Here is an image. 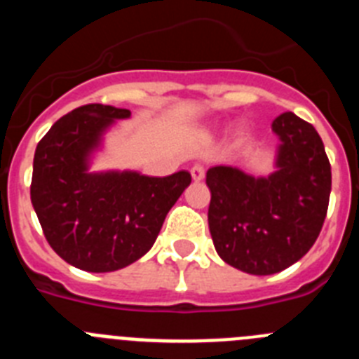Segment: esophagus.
Wrapping results in <instances>:
<instances>
[{
	"instance_id": "esophagus-1",
	"label": "esophagus",
	"mask_w": 359,
	"mask_h": 359,
	"mask_svg": "<svg viewBox=\"0 0 359 359\" xmlns=\"http://www.w3.org/2000/svg\"><path fill=\"white\" fill-rule=\"evenodd\" d=\"M190 174H192V180H194V182H201L203 177H205V167L196 163L194 167L190 169Z\"/></svg>"
}]
</instances>
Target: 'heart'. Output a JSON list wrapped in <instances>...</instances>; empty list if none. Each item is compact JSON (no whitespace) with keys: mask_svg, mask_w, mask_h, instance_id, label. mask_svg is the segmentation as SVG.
Segmentation results:
<instances>
[{"mask_svg":"<svg viewBox=\"0 0 359 359\" xmlns=\"http://www.w3.org/2000/svg\"><path fill=\"white\" fill-rule=\"evenodd\" d=\"M236 136H237V138H239V136H241V131H239V129H237V131H236Z\"/></svg>","mask_w":359,"mask_h":359,"instance_id":"1","label":"heart"}]
</instances>
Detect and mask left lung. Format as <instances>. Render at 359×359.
Listing matches in <instances>:
<instances>
[{"instance_id": "obj_1", "label": "left lung", "mask_w": 359, "mask_h": 359, "mask_svg": "<svg viewBox=\"0 0 359 359\" xmlns=\"http://www.w3.org/2000/svg\"><path fill=\"white\" fill-rule=\"evenodd\" d=\"M275 170L255 177L237 167L207 170L208 228L215 252L250 275H273L315 244L331 196V163L316 129L294 113L271 123Z\"/></svg>"}]
</instances>
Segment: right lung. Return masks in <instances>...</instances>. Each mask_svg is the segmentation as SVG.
Wrapping results in <instances>:
<instances>
[{"label": "right lung", "mask_w": 359, "mask_h": 359, "mask_svg": "<svg viewBox=\"0 0 359 359\" xmlns=\"http://www.w3.org/2000/svg\"><path fill=\"white\" fill-rule=\"evenodd\" d=\"M131 111L88 104L53 123L34 154L30 199L44 237L68 264L116 271L144 257L192 177L136 170L90 172L91 154L115 120Z\"/></svg>", "instance_id": "add662e5"}]
</instances>
